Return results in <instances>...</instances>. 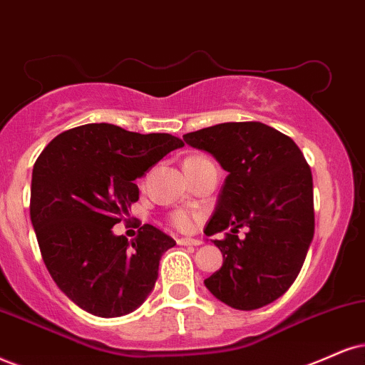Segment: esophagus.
Segmentation results:
<instances>
[{"instance_id":"obj_1","label":"esophagus","mask_w":365,"mask_h":365,"mask_svg":"<svg viewBox=\"0 0 365 365\" xmlns=\"http://www.w3.org/2000/svg\"><path fill=\"white\" fill-rule=\"evenodd\" d=\"M179 245H201V240L197 238H178Z\"/></svg>"}]
</instances>
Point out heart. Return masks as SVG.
I'll return each instance as SVG.
<instances>
[{
  "instance_id": "heart-1",
  "label": "heart",
  "mask_w": 365,
  "mask_h": 365,
  "mask_svg": "<svg viewBox=\"0 0 365 365\" xmlns=\"http://www.w3.org/2000/svg\"><path fill=\"white\" fill-rule=\"evenodd\" d=\"M191 159H205V157H191ZM197 215L187 210H178L170 215V225L181 232H190L195 227Z\"/></svg>"
}]
</instances>
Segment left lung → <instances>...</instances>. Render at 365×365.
<instances>
[{"label":"left lung","instance_id":"left-lung-1","mask_svg":"<svg viewBox=\"0 0 365 365\" xmlns=\"http://www.w3.org/2000/svg\"><path fill=\"white\" fill-rule=\"evenodd\" d=\"M227 170L208 237L223 265L205 279L211 294L235 309L262 308L289 289L314 233L313 178L303 152L260 121H230L182 135ZM247 227L245 239L236 233Z\"/></svg>","mask_w":365,"mask_h":365}]
</instances>
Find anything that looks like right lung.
Returning a JSON list of instances; mask_svg holds the SVG:
<instances>
[{
    "mask_svg": "<svg viewBox=\"0 0 365 365\" xmlns=\"http://www.w3.org/2000/svg\"><path fill=\"white\" fill-rule=\"evenodd\" d=\"M182 145L169 133L88 123L57 135L38 155L31 173V225L47 271L84 312L123 317L154 289L160 257L175 245L174 238L143 225L128 242L111 228L138 201L135 179Z\"/></svg>",
    "mask_w": 365,
    "mask_h": 365,
    "instance_id": "right-lung-1",
    "label": "right lung"
}]
</instances>
